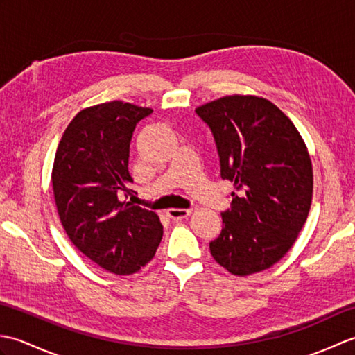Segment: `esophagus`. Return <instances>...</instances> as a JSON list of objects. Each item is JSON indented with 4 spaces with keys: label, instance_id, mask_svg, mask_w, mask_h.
Returning <instances> with one entry per match:
<instances>
[{
    "label": "esophagus",
    "instance_id": "esophagus-1",
    "mask_svg": "<svg viewBox=\"0 0 355 355\" xmlns=\"http://www.w3.org/2000/svg\"><path fill=\"white\" fill-rule=\"evenodd\" d=\"M191 215V209H169L168 210V216L173 221L183 220V218H187Z\"/></svg>",
    "mask_w": 355,
    "mask_h": 355
}]
</instances>
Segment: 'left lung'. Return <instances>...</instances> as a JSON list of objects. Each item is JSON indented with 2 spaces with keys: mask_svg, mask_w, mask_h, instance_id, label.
I'll use <instances>...</instances> for the list:
<instances>
[{
  "mask_svg": "<svg viewBox=\"0 0 355 355\" xmlns=\"http://www.w3.org/2000/svg\"><path fill=\"white\" fill-rule=\"evenodd\" d=\"M195 112L214 135L221 178L235 187L210 253L232 275L258 273L290 250L310 212L306 146L291 120L262 97L225 96Z\"/></svg>",
  "mask_w": 355,
  "mask_h": 355,
  "instance_id": "1",
  "label": "left lung"
}]
</instances>
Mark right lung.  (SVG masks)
<instances>
[{
    "mask_svg": "<svg viewBox=\"0 0 355 355\" xmlns=\"http://www.w3.org/2000/svg\"><path fill=\"white\" fill-rule=\"evenodd\" d=\"M150 114V108L122 101L82 110L67 126L53 164V193L65 233L87 258L116 275L146 266L163 236L155 212L120 201L132 192V132Z\"/></svg>",
    "mask_w": 355,
    "mask_h": 355,
    "instance_id": "obj_1",
    "label": "right lung"
}]
</instances>
